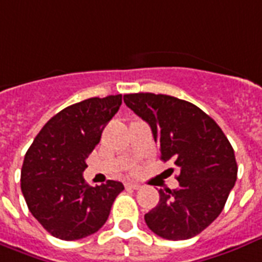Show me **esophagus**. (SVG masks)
Masks as SVG:
<instances>
[{
	"label": "esophagus",
	"mask_w": 262,
	"mask_h": 262,
	"mask_svg": "<svg viewBox=\"0 0 262 262\" xmlns=\"http://www.w3.org/2000/svg\"><path fill=\"white\" fill-rule=\"evenodd\" d=\"M125 187L131 188V190H139L142 186H141V184H138V183H127V184H125Z\"/></svg>",
	"instance_id": "34e87169"
}]
</instances>
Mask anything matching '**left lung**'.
<instances>
[{
	"instance_id": "8db88e82",
	"label": "left lung",
	"mask_w": 262,
	"mask_h": 262,
	"mask_svg": "<svg viewBox=\"0 0 262 262\" xmlns=\"http://www.w3.org/2000/svg\"><path fill=\"white\" fill-rule=\"evenodd\" d=\"M124 102L151 128L161 160L179 167V187L160 190V202L145 214L154 234L184 241L210 226L235 186L234 149L217 123L194 103L171 95L125 94Z\"/></svg>"
}]
</instances>
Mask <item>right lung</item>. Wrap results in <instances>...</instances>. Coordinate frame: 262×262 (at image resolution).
<instances>
[{
	"instance_id": "obj_1",
	"label": "right lung",
	"mask_w": 262,
	"mask_h": 262,
	"mask_svg": "<svg viewBox=\"0 0 262 262\" xmlns=\"http://www.w3.org/2000/svg\"><path fill=\"white\" fill-rule=\"evenodd\" d=\"M120 105L117 94L67 106L43 125L26 153L21 192L32 216L56 238L76 241L97 232L124 190L116 180L91 187L82 176Z\"/></svg>"
}]
</instances>
